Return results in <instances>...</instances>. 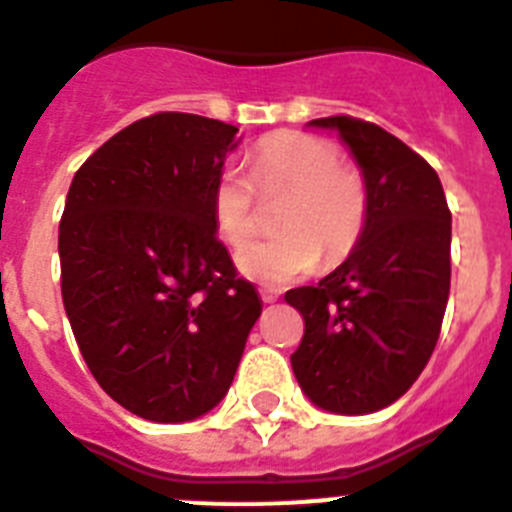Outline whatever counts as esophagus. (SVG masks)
Masks as SVG:
<instances>
[{
    "label": "esophagus",
    "instance_id": "1",
    "mask_svg": "<svg viewBox=\"0 0 512 512\" xmlns=\"http://www.w3.org/2000/svg\"><path fill=\"white\" fill-rule=\"evenodd\" d=\"M261 300H264L266 305H271V302L279 300V295L277 292H271V289H261Z\"/></svg>",
    "mask_w": 512,
    "mask_h": 512
}]
</instances>
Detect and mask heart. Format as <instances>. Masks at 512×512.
<instances>
[{
    "mask_svg": "<svg viewBox=\"0 0 512 512\" xmlns=\"http://www.w3.org/2000/svg\"><path fill=\"white\" fill-rule=\"evenodd\" d=\"M279 200L271 241L251 243L235 256L243 277L266 287H282L310 274L323 256L336 266L359 246L366 228L369 194L359 169L341 164L330 140L297 130H279L259 140L248 158V176L228 169L212 187V217L223 241L243 246L259 228L256 193Z\"/></svg>",
    "mask_w": 512,
    "mask_h": 512,
    "instance_id": "b5f03b06",
    "label": "heart"
}]
</instances>
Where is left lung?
I'll return each mask as SVG.
<instances>
[{"label":"left lung","mask_w":512,"mask_h":512,"mask_svg":"<svg viewBox=\"0 0 512 512\" xmlns=\"http://www.w3.org/2000/svg\"><path fill=\"white\" fill-rule=\"evenodd\" d=\"M307 125L346 143L369 212L336 271L284 295L305 318L292 369L312 405L377 413L413 387L436 348L451 287V212L428 161L379 125L346 115Z\"/></svg>","instance_id":"8db88e82"}]
</instances>
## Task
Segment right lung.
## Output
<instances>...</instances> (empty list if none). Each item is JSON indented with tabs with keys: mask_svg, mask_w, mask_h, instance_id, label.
Instances as JSON below:
<instances>
[{
	"mask_svg": "<svg viewBox=\"0 0 512 512\" xmlns=\"http://www.w3.org/2000/svg\"><path fill=\"white\" fill-rule=\"evenodd\" d=\"M235 125L158 112L76 171L61 295L89 372L138 418L187 423L228 395L261 297L217 241L212 187Z\"/></svg>",
	"mask_w": 512,
	"mask_h": 512,
	"instance_id": "right-lung-1",
	"label": "right lung"
}]
</instances>
